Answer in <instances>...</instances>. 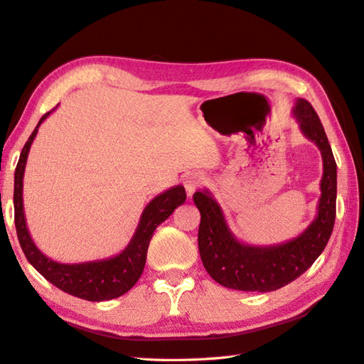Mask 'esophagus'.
<instances>
[{
  "instance_id": "34e87169",
  "label": "esophagus",
  "mask_w": 364,
  "mask_h": 364,
  "mask_svg": "<svg viewBox=\"0 0 364 364\" xmlns=\"http://www.w3.org/2000/svg\"><path fill=\"white\" fill-rule=\"evenodd\" d=\"M203 183H204V176L201 173H189V175H186L184 188H186V192H188L189 197H192V195L195 193V191H197L198 188H201Z\"/></svg>"
}]
</instances>
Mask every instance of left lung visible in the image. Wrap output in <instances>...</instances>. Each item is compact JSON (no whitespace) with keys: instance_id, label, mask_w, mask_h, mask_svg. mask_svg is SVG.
<instances>
[{"instance_id":"left-lung-1","label":"left lung","mask_w":364,"mask_h":364,"mask_svg":"<svg viewBox=\"0 0 364 364\" xmlns=\"http://www.w3.org/2000/svg\"><path fill=\"white\" fill-rule=\"evenodd\" d=\"M294 112L303 134L320 147L324 167L318 215L304 234L282 246H245L232 237L220 206L209 192L193 193V203L201 213L198 249L203 266L217 283L229 289L246 292L277 291L304 274L331 238L337 203V163L311 102L298 100Z\"/></svg>"}]
</instances>
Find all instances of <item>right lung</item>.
Returning a JSON list of instances; mask_svg holds the SVG:
<instances>
[{"label":"right lung","instance_id":"right-lung-1","mask_svg":"<svg viewBox=\"0 0 364 364\" xmlns=\"http://www.w3.org/2000/svg\"><path fill=\"white\" fill-rule=\"evenodd\" d=\"M53 110V109H52ZM52 110L44 114L38 126L43 123ZM35 127L32 135L27 139L20 160L15 169V189H14V208H15V228L18 241L29 263L38 271L48 282L57 286L61 291L87 301H105L126 294L130 287L141 277L146 264L147 247L156 226L171 215V213L186 201V191L183 186H176L164 193L158 195L144 209L135 235L129 246L118 257L102 262L81 263V264H61L44 257L27 232L23 210V176L31 144L38 132Z\"/></svg>","mask_w":364,"mask_h":364}]
</instances>
